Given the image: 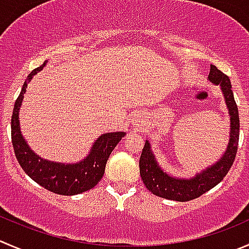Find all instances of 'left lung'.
<instances>
[{
    "mask_svg": "<svg viewBox=\"0 0 249 249\" xmlns=\"http://www.w3.org/2000/svg\"><path fill=\"white\" fill-rule=\"evenodd\" d=\"M208 80L213 85L220 86L228 108L229 118H230V132H229L230 137H229L228 147L223 152V156L215 163L207 166L199 173H196L195 176L178 178L166 173L159 165L156 154L152 151L151 142L146 140L140 157V175L147 190L156 196L178 202H187L197 198L218 185L225 178L235 160L238 137H240V118H238V109L233 98L230 79L221 73L215 66H211Z\"/></svg>",
    "mask_w": 249,
    "mask_h": 249,
    "instance_id": "left-lung-1",
    "label": "left lung"
}]
</instances>
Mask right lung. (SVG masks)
Wrapping results in <instances>:
<instances>
[{
  "label": "right lung",
  "mask_w": 249,
  "mask_h": 249,
  "mask_svg": "<svg viewBox=\"0 0 249 249\" xmlns=\"http://www.w3.org/2000/svg\"><path fill=\"white\" fill-rule=\"evenodd\" d=\"M46 64L47 60L42 66L29 74L21 88L20 95L14 103L11 122L12 143L18 163L28 174L29 178L53 194L62 195V196H74L93 189L100 182L105 174L106 164L110 153L119 143L122 137L126 135V132L113 131L102 134L93 142L88 156L76 163L48 160L36 154L21 134L19 112L28 84L33 80L34 75L42 71Z\"/></svg>",
  "instance_id": "1"
}]
</instances>
